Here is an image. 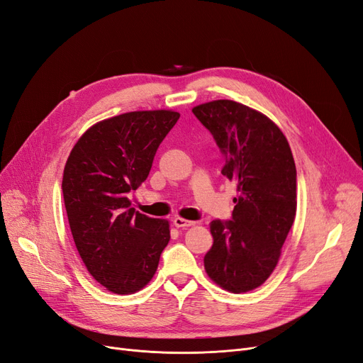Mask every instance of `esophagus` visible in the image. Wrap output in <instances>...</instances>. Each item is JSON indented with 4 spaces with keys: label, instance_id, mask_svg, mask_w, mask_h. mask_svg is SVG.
<instances>
[{
    "label": "esophagus",
    "instance_id": "34e87169",
    "mask_svg": "<svg viewBox=\"0 0 363 363\" xmlns=\"http://www.w3.org/2000/svg\"><path fill=\"white\" fill-rule=\"evenodd\" d=\"M194 224L196 223H193V220H188V219H184V218H179V216L173 219V225H175L177 228H186V227H191Z\"/></svg>",
    "mask_w": 363,
    "mask_h": 363
}]
</instances>
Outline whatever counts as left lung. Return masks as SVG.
I'll use <instances>...</instances> for the list:
<instances>
[{
  "label": "left lung",
  "mask_w": 363,
  "mask_h": 363,
  "mask_svg": "<svg viewBox=\"0 0 363 363\" xmlns=\"http://www.w3.org/2000/svg\"><path fill=\"white\" fill-rule=\"evenodd\" d=\"M225 155L220 173L238 185L233 219L212 220L204 270L219 288L261 286L279 262L296 213V169L286 136L262 113L218 99L193 108Z\"/></svg>",
  "instance_id": "left-lung-1"
}]
</instances>
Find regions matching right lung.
I'll return each mask as SVG.
<instances>
[{
	"mask_svg": "<svg viewBox=\"0 0 363 363\" xmlns=\"http://www.w3.org/2000/svg\"><path fill=\"white\" fill-rule=\"evenodd\" d=\"M172 109L132 111L98 121L69 152L62 179L75 247L87 272L106 291L145 288L170 240L169 220L130 208L157 148L177 124Z\"/></svg>",
	"mask_w": 363,
	"mask_h": 363,
	"instance_id": "right-lung-1",
	"label": "right lung"
}]
</instances>
